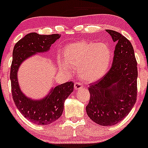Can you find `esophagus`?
<instances>
[{
  "mask_svg": "<svg viewBox=\"0 0 148 148\" xmlns=\"http://www.w3.org/2000/svg\"><path fill=\"white\" fill-rule=\"evenodd\" d=\"M82 88V85L79 82H76L74 83V89L76 90H78V89H80Z\"/></svg>",
  "mask_w": 148,
  "mask_h": 148,
  "instance_id": "obj_1",
  "label": "esophagus"
}]
</instances>
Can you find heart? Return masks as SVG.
Here are the masks:
<instances>
[{"instance_id": "1", "label": "heart", "mask_w": 148, "mask_h": 148, "mask_svg": "<svg viewBox=\"0 0 148 148\" xmlns=\"http://www.w3.org/2000/svg\"><path fill=\"white\" fill-rule=\"evenodd\" d=\"M112 59L110 47L104 43L81 41L68 44L59 66L64 69H78L80 79L85 82L97 81L106 74Z\"/></svg>"}]
</instances>
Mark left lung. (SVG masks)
<instances>
[{
  "instance_id": "8db88e82",
  "label": "left lung",
  "mask_w": 148,
  "mask_h": 148,
  "mask_svg": "<svg viewBox=\"0 0 148 148\" xmlns=\"http://www.w3.org/2000/svg\"><path fill=\"white\" fill-rule=\"evenodd\" d=\"M106 31L116 44L112 65L99 81L90 84L86 110L97 124L112 126L123 120L136 102L138 64L130 41L117 31Z\"/></svg>"
}]
</instances>
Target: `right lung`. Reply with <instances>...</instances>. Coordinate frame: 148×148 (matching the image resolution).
Returning a JSON list of instances; mask_svg holds the SVG:
<instances>
[{
	"label": "right lung",
	"instance_id": "obj_1",
	"mask_svg": "<svg viewBox=\"0 0 148 148\" xmlns=\"http://www.w3.org/2000/svg\"><path fill=\"white\" fill-rule=\"evenodd\" d=\"M61 35H39L30 33L19 40L13 51V60L10 66L12 96L20 112L27 120L38 125L53 123L62 116L65 99L74 90V83L68 82L58 85L44 99L35 101L28 99L21 92L17 79L18 69L29 56L38 52L47 51Z\"/></svg>",
	"mask_w": 148,
	"mask_h": 148
}]
</instances>
